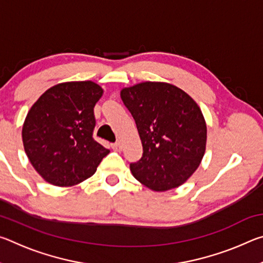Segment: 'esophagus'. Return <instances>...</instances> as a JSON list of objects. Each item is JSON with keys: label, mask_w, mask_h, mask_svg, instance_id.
<instances>
[{"label": "esophagus", "mask_w": 263, "mask_h": 263, "mask_svg": "<svg viewBox=\"0 0 263 263\" xmlns=\"http://www.w3.org/2000/svg\"><path fill=\"white\" fill-rule=\"evenodd\" d=\"M111 147L115 151H122V144L121 142H115V144H111Z\"/></svg>", "instance_id": "esophagus-1"}]
</instances>
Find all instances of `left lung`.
Returning <instances> with one entry per match:
<instances>
[{"label": "left lung", "mask_w": 263, "mask_h": 263, "mask_svg": "<svg viewBox=\"0 0 263 263\" xmlns=\"http://www.w3.org/2000/svg\"><path fill=\"white\" fill-rule=\"evenodd\" d=\"M121 97L142 144L141 159L130 163L132 175L154 191L183 184L205 152L206 124L197 103L182 89L164 82L124 88Z\"/></svg>", "instance_id": "obj_1"}]
</instances>
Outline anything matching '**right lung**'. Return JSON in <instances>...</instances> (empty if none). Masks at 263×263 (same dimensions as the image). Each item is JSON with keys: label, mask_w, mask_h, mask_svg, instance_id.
<instances>
[{"label": "right lung", "mask_w": 263, "mask_h": 263, "mask_svg": "<svg viewBox=\"0 0 263 263\" xmlns=\"http://www.w3.org/2000/svg\"><path fill=\"white\" fill-rule=\"evenodd\" d=\"M102 94L95 82H65L47 89L31 106L22 130L24 149L48 183L78 184L110 153L92 138L94 106Z\"/></svg>", "instance_id": "add662e5"}]
</instances>
